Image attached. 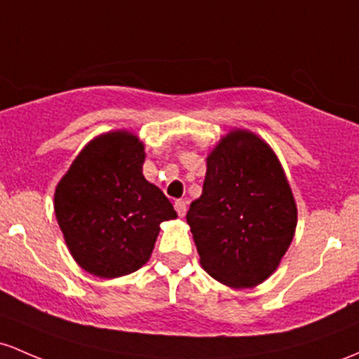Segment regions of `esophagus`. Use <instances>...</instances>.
<instances>
[{"label": "esophagus", "instance_id": "obj_1", "mask_svg": "<svg viewBox=\"0 0 359 359\" xmlns=\"http://www.w3.org/2000/svg\"><path fill=\"white\" fill-rule=\"evenodd\" d=\"M173 206H175V211H177V215L179 216H186V211H187V203L186 201H182V199H179V201H175V204H173Z\"/></svg>", "mask_w": 359, "mask_h": 359}]
</instances>
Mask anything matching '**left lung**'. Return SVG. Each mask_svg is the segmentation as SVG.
Masks as SVG:
<instances>
[{
  "mask_svg": "<svg viewBox=\"0 0 359 359\" xmlns=\"http://www.w3.org/2000/svg\"><path fill=\"white\" fill-rule=\"evenodd\" d=\"M186 218L204 271L231 288H252L288 250L297 206L273 149L233 131L208 156L203 194Z\"/></svg>",
  "mask_w": 359,
  "mask_h": 359,
  "instance_id": "8db88e82",
  "label": "left lung"
}]
</instances>
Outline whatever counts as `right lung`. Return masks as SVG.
<instances>
[{
	"label": "right lung",
	"mask_w": 359,
	"mask_h": 359,
	"mask_svg": "<svg viewBox=\"0 0 359 359\" xmlns=\"http://www.w3.org/2000/svg\"><path fill=\"white\" fill-rule=\"evenodd\" d=\"M143 143L126 131L93 140L57 184L54 211L66 245L90 274L135 273L151 255L172 203L141 173Z\"/></svg>",
	"instance_id": "obj_1"
}]
</instances>
